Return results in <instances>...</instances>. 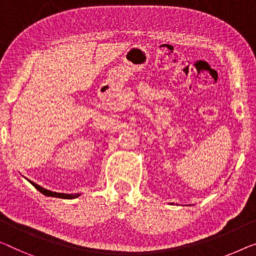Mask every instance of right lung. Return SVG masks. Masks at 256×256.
Segmentation results:
<instances>
[{"label": "right lung", "mask_w": 256, "mask_h": 256, "mask_svg": "<svg viewBox=\"0 0 256 256\" xmlns=\"http://www.w3.org/2000/svg\"><path fill=\"white\" fill-rule=\"evenodd\" d=\"M30 184H32L34 188H36L38 190H40L41 193L44 194V196H56V198H62V199H74V198H77L79 194H66V193H56V192H52V190H46L44 188H41V186H39L38 184H36V182H30L28 180Z\"/></svg>", "instance_id": "add662e5"}]
</instances>
